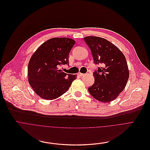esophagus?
Here are the masks:
<instances>
[{"mask_svg": "<svg viewBox=\"0 0 150 150\" xmlns=\"http://www.w3.org/2000/svg\"><path fill=\"white\" fill-rule=\"evenodd\" d=\"M78 75H79L80 77H82V76H84V74H83V73H78Z\"/></svg>", "mask_w": 150, "mask_h": 150, "instance_id": "1", "label": "esophagus"}]
</instances>
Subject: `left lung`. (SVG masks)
<instances>
[{
	"label": "left lung",
	"mask_w": 150,
	"mask_h": 150,
	"mask_svg": "<svg viewBox=\"0 0 150 150\" xmlns=\"http://www.w3.org/2000/svg\"><path fill=\"white\" fill-rule=\"evenodd\" d=\"M84 40L91 50L95 63L102 65L93 73L95 83L88 91L99 101L111 102L123 91L128 80L126 58L116 45L105 38L88 36Z\"/></svg>",
	"instance_id": "1"
}]
</instances>
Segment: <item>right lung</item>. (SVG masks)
I'll return each mask as SVG.
<instances>
[{"label": "right lung", "instance_id": "1", "mask_svg": "<svg viewBox=\"0 0 150 150\" xmlns=\"http://www.w3.org/2000/svg\"><path fill=\"white\" fill-rule=\"evenodd\" d=\"M69 38H52L41 44L28 63V81L41 98L54 100L69 89L77 75L62 72L58 67L69 64V53L75 44Z\"/></svg>", "mask_w": 150, "mask_h": 150}]
</instances>
